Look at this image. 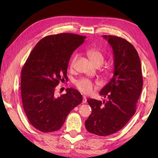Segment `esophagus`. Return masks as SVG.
Listing matches in <instances>:
<instances>
[{"mask_svg":"<svg viewBox=\"0 0 158 158\" xmlns=\"http://www.w3.org/2000/svg\"><path fill=\"white\" fill-rule=\"evenodd\" d=\"M86 97H85V96H83V103H86Z\"/></svg>","mask_w":158,"mask_h":158,"instance_id":"esophagus-1","label":"esophagus"}]
</instances>
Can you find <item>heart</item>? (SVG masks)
I'll return each instance as SVG.
<instances>
[{
  "mask_svg": "<svg viewBox=\"0 0 158 158\" xmlns=\"http://www.w3.org/2000/svg\"><path fill=\"white\" fill-rule=\"evenodd\" d=\"M87 54L89 56L90 60L93 61V63L96 65H100L104 62L105 56L103 53L100 50L95 48H92L87 51ZM77 59V55H74L72 57L70 62H69V67L70 68H73L74 66V63ZM76 87L79 89L81 93L84 94H90L93 92V88H94V84L92 81L86 78H81L74 82Z\"/></svg>",
  "mask_w": 158,
  "mask_h": 158,
  "instance_id": "b5f03b06",
  "label": "heart"
}]
</instances>
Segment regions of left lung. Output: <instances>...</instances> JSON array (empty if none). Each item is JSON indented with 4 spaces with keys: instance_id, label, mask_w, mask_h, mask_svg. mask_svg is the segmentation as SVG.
<instances>
[{
    "instance_id": "obj_1",
    "label": "left lung",
    "mask_w": 158,
    "mask_h": 158,
    "mask_svg": "<svg viewBox=\"0 0 158 158\" xmlns=\"http://www.w3.org/2000/svg\"><path fill=\"white\" fill-rule=\"evenodd\" d=\"M114 53V76L100 92L107 100H87L92 113L85 121L89 132L109 136L121 130L136 112L143 86L140 58L133 45L114 35H103Z\"/></svg>"
}]
</instances>
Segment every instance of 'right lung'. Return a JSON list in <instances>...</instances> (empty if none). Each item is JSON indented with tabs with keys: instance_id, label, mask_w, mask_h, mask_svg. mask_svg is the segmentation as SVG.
<instances>
[{
	"instance_id": "right-lung-1",
	"label": "right lung",
	"mask_w": 158,
	"mask_h": 158,
	"mask_svg": "<svg viewBox=\"0 0 158 158\" xmlns=\"http://www.w3.org/2000/svg\"><path fill=\"white\" fill-rule=\"evenodd\" d=\"M85 36L73 33L48 35L38 42L21 69V95L29 122L41 132L58 130L69 112L82 102L78 90L70 88L55 96L60 81L68 79V63Z\"/></svg>"
}]
</instances>
